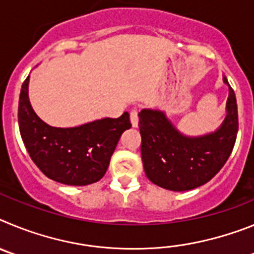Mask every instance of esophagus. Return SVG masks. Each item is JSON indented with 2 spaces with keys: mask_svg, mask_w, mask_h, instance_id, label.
I'll use <instances>...</instances> for the list:
<instances>
[{
  "mask_svg": "<svg viewBox=\"0 0 254 254\" xmlns=\"http://www.w3.org/2000/svg\"><path fill=\"white\" fill-rule=\"evenodd\" d=\"M129 120H131V123L133 127H137L138 126V112L136 108L131 109V112H129Z\"/></svg>",
  "mask_w": 254,
  "mask_h": 254,
  "instance_id": "34e87169",
  "label": "esophagus"
}]
</instances>
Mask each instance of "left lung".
<instances>
[{"label": "left lung", "mask_w": 254, "mask_h": 254, "mask_svg": "<svg viewBox=\"0 0 254 254\" xmlns=\"http://www.w3.org/2000/svg\"><path fill=\"white\" fill-rule=\"evenodd\" d=\"M229 87L225 118L215 131L188 136L179 131L167 113L145 108L138 113L142 142L141 156L147 178L164 190L183 192L203 186L229 159L238 133L237 99Z\"/></svg>", "instance_id": "8db88e82"}]
</instances>
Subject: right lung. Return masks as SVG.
<instances>
[{
    "label": "right lung",
    "mask_w": 254,
    "mask_h": 254,
    "mask_svg": "<svg viewBox=\"0 0 254 254\" xmlns=\"http://www.w3.org/2000/svg\"><path fill=\"white\" fill-rule=\"evenodd\" d=\"M28 76L19 99V127L31 160L52 181L87 186L104 177L117 143L131 128L128 112L75 127H53L42 121L29 100Z\"/></svg>",
    "instance_id": "add662e5"
}]
</instances>
